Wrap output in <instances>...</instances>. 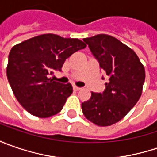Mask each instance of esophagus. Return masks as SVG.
Masks as SVG:
<instances>
[{
  "instance_id": "34e87169",
  "label": "esophagus",
  "mask_w": 157,
  "mask_h": 157,
  "mask_svg": "<svg viewBox=\"0 0 157 157\" xmlns=\"http://www.w3.org/2000/svg\"><path fill=\"white\" fill-rule=\"evenodd\" d=\"M80 89H81L80 87H78V86H73V90H74V91H79Z\"/></svg>"
}]
</instances>
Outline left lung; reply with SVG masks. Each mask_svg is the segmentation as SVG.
<instances>
[{
	"label": "left lung",
	"mask_w": 157,
	"mask_h": 157,
	"mask_svg": "<svg viewBox=\"0 0 157 157\" xmlns=\"http://www.w3.org/2000/svg\"><path fill=\"white\" fill-rule=\"evenodd\" d=\"M83 41L108 76V82L102 94L92 93L89 100L82 103V111L95 125L111 126L125 117L139 100L145 69L136 52L112 36L100 34Z\"/></svg>",
	"instance_id": "1"
}]
</instances>
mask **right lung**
Segmentation results:
<instances>
[{
	"label": "right lung",
	"mask_w": 157,
	"mask_h": 157,
	"mask_svg": "<svg viewBox=\"0 0 157 157\" xmlns=\"http://www.w3.org/2000/svg\"><path fill=\"white\" fill-rule=\"evenodd\" d=\"M86 45L77 38L44 34L15 45L9 52L7 77L16 100L30 114L48 118L62 110L72 94L68 84L49 76L61 71L66 58Z\"/></svg>",
	"instance_id": "obj_1"
}]
</instances>
